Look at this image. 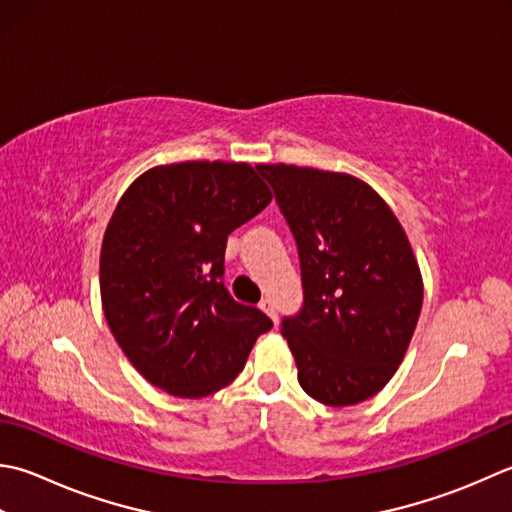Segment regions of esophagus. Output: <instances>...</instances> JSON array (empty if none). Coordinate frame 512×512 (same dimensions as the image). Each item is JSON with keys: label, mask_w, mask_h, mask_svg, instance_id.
<instances>
[{"label": "esophagus", "mask_w": 512, "mask_h": 512, "mask_svg": "<svg viewBox=\"0 0 512 512\" xmlns=\"http://www.w3.org/2000/svg\"><path fill=\"white\" fill-rule=\"evenodd\" d=\"M259 308L264 310V313L273 319V322H277V310H275V304H273V299H262V302H259Z\"/></svg>", "instance_id": "obj_1"}]
</instances>
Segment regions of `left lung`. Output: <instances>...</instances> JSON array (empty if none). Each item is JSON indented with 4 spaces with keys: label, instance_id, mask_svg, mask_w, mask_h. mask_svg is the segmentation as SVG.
<instances>
[{
    "label": "left lung",
    "instance_id": "8db88e82",
    "mask_svg": "<svg viewBox=\"0 0 512 512\" xmlns=\"http://www.w3.org/2000/svg\"><path fill=\"white\" fill-rule=\"evenodd\" d=\"M302 264V313L282 333L306 393L328 406L377 395L404 362L424 302L406 230L375 188L348 173L259 164Z\"/></svg>",
    "mask_w": 512,
    "mask_h": 512
}]
</instances>
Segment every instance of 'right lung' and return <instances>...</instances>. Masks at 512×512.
Here are the masks:
<instances>
[{"label":"right lung","instance_id":"add662e5","mask_svg":"<svg viewBox=\"0 0 512 512\" xmlns=\"http://www.w3.org/2000/svg\"><path fill=\"white\" fill-rule=\"evenodd\" d=\"M273 193L246 162H177L146 170L115 206L99 255V293L128 362L168 395L228 386L273 328L226 290L228 235Z\"/></svg>","mask_w":512,"mask_h":512}]
</instances>
